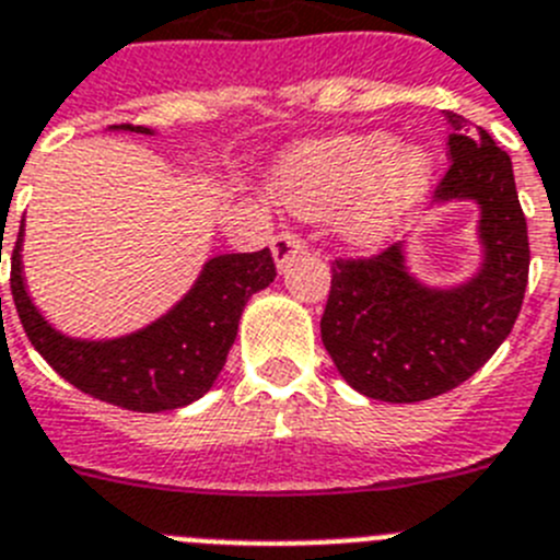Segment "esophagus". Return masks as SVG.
Segmentation results:
<instances>
[{
    "label": "esophagus",
    "instance_id": "1",
    "mask_svg": "<svg viewBox=\"0 0 560 560\" xmlns=\"http://www.w3.org/2000/svg\"><path fill=\"white\" fill-rule=\"evenodd\" d=\"M270 248H273V259H276V265H279V270H281L287 261H290L295 254H301L306 245H304V240H299V236L290 234V231H281V234L273 236Z\"/></svg>",
    "mask_w": 560,
    "mask_h": 560
}]
</instances>
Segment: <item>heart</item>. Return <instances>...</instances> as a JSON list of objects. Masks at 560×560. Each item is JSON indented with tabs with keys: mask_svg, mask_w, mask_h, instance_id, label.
Returning <instances> with one entry per match:
<instances>
[{
	"mask_svg": "<svg viewBox=\"0 0 560 560\" xmlns=\"http://www.w3.org/2000/svg\"><path fill=\"white\" fill-rule=\"evenodd\" d=\"M430 150L390 144L385 133L335 136L292 150L276 170L273 189L292 211L317 218L342 205L337 231L354 248H376L424 198Z\"/></svg>",
	"mask_w": 560,
	"mask_h": 560,
	"instance_id": "obj_1",
	"label": "heart"
}]
</instances>
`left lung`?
I'll list each match as a JSON object with an SVG mask.
<instances>
[{"label": "left lung", "mask_w": 560, "mask_h": 560, "mask_svg": "<svg viewBox=\"0 0 560 560\" xmlns=\"http://www.w3.org/2000/svg\"><path fill=\"white\" fill-rule=\"evenodd\" d=\"M450 119V170L435 203L480 206L482 265L457 287H427L407 270L405 245L331 261L320 340L340 376L368 399L410 405L463 385L516 324L530 243L511 155L460 114Z\"/></svg>", "instance_id": "8db88e82"}]
</instances>
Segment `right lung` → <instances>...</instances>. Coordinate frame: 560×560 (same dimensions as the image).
Here are the masks:
<instances>
[{
	"instance_id": "add662e5",
	"label": "right lung",
	"mask_w": 560,
	"mask_h": 560,
	"mask_svg": "<svg viewBox=\"0 0 560 560\" xmlns=\"http://www.w3.org/2000/svg\"><path fill=\"white\" fill-rule=\"evenodd\" d=\"M114 128L153 133L142 125ZM22 240L24 223L10 261V292L35 351L78 390L133 412L178 410L209 393L234 346L245 304L276 279L270 248L220 254L206 261L192 290L150 326L114 340H80L52 329L30 301Z\"/></svg>"
}]
</instances>
